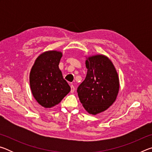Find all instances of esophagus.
Here are the masks:
<instances>
[{"label": "esophagus", "instance_id": "esophagus-1", "mask_svg": "<svg viewBox=\"0 0 152 152\" xmlns=\"http://www.w3.org/2000/svg\"><path fill=\"white\" fill-rule=\"evenodd\" d=\"M71 93H73V92L75 91V87H74L73 85H71Z\"/></svg>", "mask_w": 152, "mask_h": 152}]
</instances>
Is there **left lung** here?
Wrapping results in <instances>:
<instances>
[{"instance_id": "8db88e82", "label": "left lung", "mask_w": 152, "mask_h": 152, "mask_svg": "<svg viewBox=\"0 0 152 152\" xmlns=\"http://www.w3.org/2000/svg\"><path fill=\"white\" fill-rule=\"evenodd\" d=\"M86 78L77 92L85 110L95 115L106 110L115 101L119 91V79L112 61L104 55L86 58Z\"/></svg>"}]
</instances>
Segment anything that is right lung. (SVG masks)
<instances>
[{"mask_svg": "<svg viewBox=\"0 0 152 152\" xmlns=\"http://www.w3.org/2000/svg\"><path fill=\"white\" fill-rule=\"evenodd\" d=\"M61 57V51H45L36 59L30 72L33 96L45 108L59 104L70 91V87L64 79L58 66Z\"/></svg>", "mask_w": 152, "mask_h": 152, "instance_id": "1", "label": "right lung"}]
</instances>
